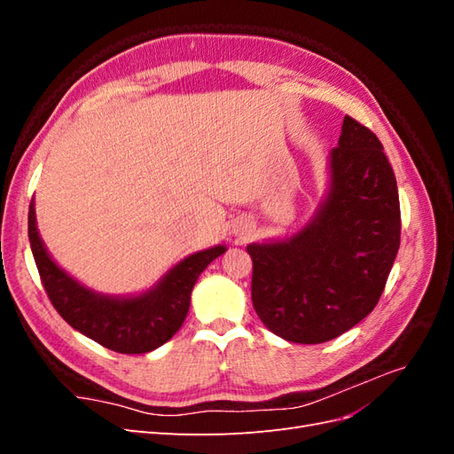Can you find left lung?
I'll return each mask as SVG.
<instances>
[{"label": "left lung", "instance_id": "obj_1", "mask_svg": "<svg viewBox=\"0 0 454 454\" xmlns=\"http://www.w3.org/2000/svg\"><path fill=\"white\" fill-rule=\"evenodd\" d=\"M329 191L297 235L250 244L252 303L272 333L318 345L373 310L400 250L395 176L377 136L342 121L329 157Z\"/></svg>", "mask_w": 454, "mask_h": 454}]
</instances>
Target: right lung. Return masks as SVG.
<instances>
[{
    "instance_id": "obj_1",
    "label": "right lung",
    "mask_w": 454,
    "mask_h": 454,
    "mask_svg": "<svg viewBox=\"0 0 454 454\" xmlns=\"http://www.w3.org/2000/svg\"><path fill=\"white\" fill-rule=\"evenodd\" d=\"M28 237L41 284L52 307L79 333L121 354H145L172 339L185 320L199 274L227 250L225 246H214L189 255L153 290L121 299L87 290L54 263L39 239L34 202L28 212Z\"/></svg>"
}]
</instances>
